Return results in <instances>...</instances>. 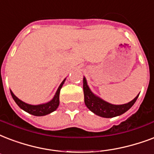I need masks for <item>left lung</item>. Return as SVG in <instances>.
<instances>
[{
  "label": "left lung",
  "mask_w": 154,
  "mask_h": 154,
  "mask_svg": "<svg viewBox=\"0 0 154 154\" xmlns=\"http://www.w3.org/2000/svg\"><path fill=\"white\" fill-rule=\"evenodd\" d=\"M83 90H84L85 104L88 109L92 111L93 113L103 118H113L125 113L136 103L140 94H138V95L134 99L125 104H121V105L111 104L106 101L103 100V98L96 95L95 94H94L91 91L85 77L83 78Z\"/></svg>",
  "instance_id": "1"
}]
</instances>
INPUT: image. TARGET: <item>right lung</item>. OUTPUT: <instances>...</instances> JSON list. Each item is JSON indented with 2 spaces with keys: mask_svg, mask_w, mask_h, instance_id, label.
<instances>
[{
  "mask_svg": "<svg viewBox=\"0 0 154 154\" xmlns=\"http://www.w3.org/2000/svg\"><path fill=\"white\" fill-rule=\"evenodd\" d=\"M65 80H66V78H64V81L61 82V84L60 85L59 88L56 90L53 98L51 101H49L48 103L38 104V105H31V104L25 103V102L19 99L17 96H15L14 94L13 93L11 90H10V93H11V95L14 98V100L15 101V103H17V105L23 111H25L26 112H27L30 115H33V116H43L53 112L54 111H56V109L58 108L59 104H60V91L64 85Z\"/></svg>",
  "mask_w": 154,
  "mask_h": 154,
  "instance_id": "1",
  "label": "right lung"
}]
</instances>
